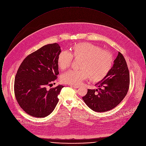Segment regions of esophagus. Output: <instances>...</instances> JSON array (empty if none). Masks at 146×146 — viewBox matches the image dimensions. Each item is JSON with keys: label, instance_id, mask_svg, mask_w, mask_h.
<instances>
[{"label": "esophagus", "instance_id": "34e87169", "mask_svg": "<svg viewBox=\"0 0 146 146\" xmlns=\"http://www.w3.org/2000/svg\"><path fill=\"white\" fill-rule=\"evenodd\" d=\"M71 87L75 88V89H78L79 88V85H71Z\"/></svg>", "mask_w": 146, "mask_h": 146}]
</instances>
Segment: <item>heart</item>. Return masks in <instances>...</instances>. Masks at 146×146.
Returning <instances> with one entry per match:
<instances>
[{
	"instance_id": "1",
	"label": "heart",
	"mask_w": 146,
	"mask_h": 146,
	"mask_svg": "<svg viewBox=\"0 0 146 146\" xmlns=\"http://www.w3.org/2000/svg\"><path fill=\"white\" fill-rule=\"evenodd\" d=\"M73 57L81 59L79 70H70L64 73L61 81L65 84H79L89 78L93 83L104 80L111 70L113 59L111 54L89 42H79L74 45L70 52L61 51L57 58L58 68L66 70L70 65Z\"/></svg>"
}]
</instances>
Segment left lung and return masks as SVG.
Listing matches in <instances>:
<instances>
[{
  "label": "left lung",
  "mask_w": 146,
  "mask_h": 146,
  "mask_svg": "<svg viewBox=\"0 0 146 146\" xmlns=\"http://www.w3.org/2000/svg\"><path fill=\"white\" fill-rule=\"evenodd\" d=\"M129 84L128 67L124 56L119 52L107 76L95 84L98 89H88L86 95L82 98L94 111H108L115 108L124 98Z\"/></svg>",
  "instance_id": "8db88e82"
}]
</instances>
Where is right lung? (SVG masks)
<instances>
[{"instance_id": "obj_1", "label": "right lung", "mask_w": 146, "mask_h": 146, "mask_svg": "<svg viewBox=\"0 0 146 146\" xmlns=\"http://www.w3.org/2000/svg\"><path fill=\"white\" fill-rule=\"evenodd\" d=\"M57 43L50 44L27 56L15 76L14 91L21 108L29 115L44 118L50 114L58 102L63 86L49 90L46 86L59 74L57 58L61 51Z\"/></svg>"}]
</instances>
